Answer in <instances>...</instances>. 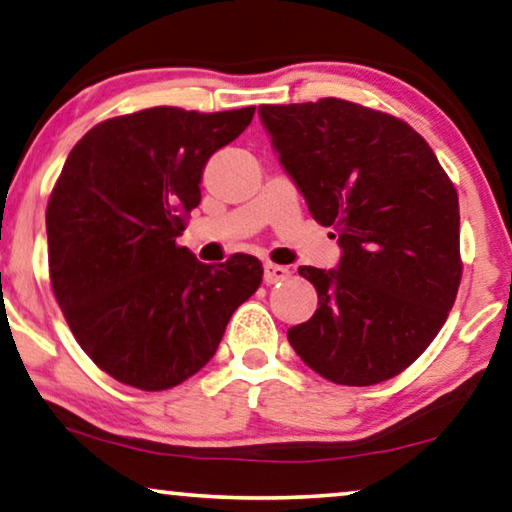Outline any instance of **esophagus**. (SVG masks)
<instances>
[{
  "label": "esophagus",
  "mask_w": 512,
  "mask_h": 512,
  "mask_svg": "<svg viewBox=\"0 0 512 512\" xmlns=\"http://www.w3.org/2000/svg\"><path fill=\"white\" fill-rule=\"evenodd\" d=\"M287 276H289L287 266H280V264H273V262L264 264V282H266V285H273V282L285 280Z\"/></svg>",
  "instance_id": "34e87169"
}]
</instances>
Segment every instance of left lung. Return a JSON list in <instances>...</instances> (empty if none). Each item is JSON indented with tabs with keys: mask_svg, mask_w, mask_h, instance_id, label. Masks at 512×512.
<instances>
[{
	"mask_svg": "<svg viewBox=\"0 0 512 512\" xmlns=\"http://www.w3.org/2000/svg\"><path fill=\"white\" fill-rule=\"evenodd\" d=\"M280 165L312 218L333 227L338 269L301 266L317 310L287 331L333 384L400 375L434 340L462 278L457 190L421 135L363 105H259Z\"/></svg>",
	"mask_w": 512,
	"mask_h": 512,
	"instance_id": "1",
	"label": "left lung"
}]
</instances>
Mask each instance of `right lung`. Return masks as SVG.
<instances>
[{
	"instance_id": "right-lung-1",
	"label": "right lung",
	"mask_w": 512,
	"mask_h": 512,
	"mask_svg": "<svg viewBox=\"0 0 512 512\" xmlns=\"http://www.w3.org/2000/svg\"><path fill=\"white\" fill-rule=\"evenodd\" d=\"M253 114L149 108L94 126L66 158L45 211L52 292L121 384L165 391L200 372L262 282L253 255L213 266L177 246L204 165Z\"/></svg>"
}]
</instances>
